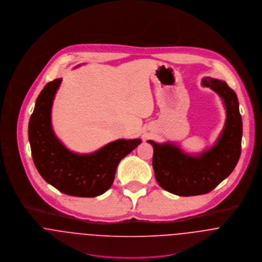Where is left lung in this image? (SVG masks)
<instances>
[{
  "label": "left lung",
  "mask_w": 262,
  "mask_h": 262,
  "mask_svg": "<svg viewBox=\"0 0 262 262\" xmlns=\"http://www.w3.org/2000/svg\"><path fill=\"white\" fill-rule=\"evenodd\" d=\"M201 84L215 91L225 107L224 127L214 145L200 152L189 154L172 142L152 145V168L158 184L178 196L207 194L232 173L241 154L242 118L236 93L227 83L203 77Z\"/></svg>",
  "instance_id": "obj_1"
}]
</instances>
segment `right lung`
Here are the masks:
<instances>
[{
	"label": "right lung",
	"instance_id": "right-lung-1",
	"mask_svg": "<svg viewBox=\"0 0 262 262\" xmlns=\"http://www.w3.org/2000/svg\"><path fill=\"white\" fill-rule=\"evenodd\" d=\"M61 82L62 78H57L44 86L30 117L33 161L42 178L60 192L74 197H96L112 187L117 165L142 140L119 139L89 154L70 150L52 126V106Z\"/></svg>",
	"mask_w": 262,
	"mask_h": 262
}]
</instances>
